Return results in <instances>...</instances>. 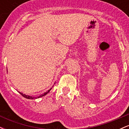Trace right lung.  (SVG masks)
<instances>
[{"label":"right lung","mask_w":129,"mask_h":129,"mask_svg":"<svg viewBox=\"0 0 129 129\" xmlns=\"http://www.w3.org/2000/svg\"><path fill=\"white\" fill-rule=\"evenodd\" d=\"M51 88H50V89L49 90H48V91H47V92H45V93H44V94H42V95H40L39 96H38V97H32V96H28V95H26V94H23V93H20V92H19L20 93V94H21L22 96H23V97L24 98H26V99H31V100H33V99H36V98H40V97H42V96H45V95H46V94H47V93H48V92H49V91H50V90H51Z\"/></svg>","instance_id":"right-lung-1"}]
</instances>
